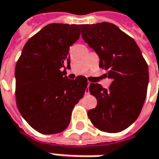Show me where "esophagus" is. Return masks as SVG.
Returning a JSON list of instances; mask_svg holds the SVG:
<instances>
[{
    "instance_id": "34e87169",
    "label": "esophagus",
    "mask_w": 159,
    "mask_h": 159,
    "mask_svg": "<svg viewBox=\"0 0 159 159\" xmlns=\"http://www.w3.org/2000/svg\"><path fill=\"white\" fill-rule=\"evenodd\" d=\"M90 82H88V87L90 86ZM85 94H89V88H88V90H86V91H85Z\"/></svg>"
}]
</instances>
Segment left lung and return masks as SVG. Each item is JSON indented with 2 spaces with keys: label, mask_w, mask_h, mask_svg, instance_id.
<instances>
[{
  "label": "left lung",
  "mask_w": 159,
  "mask_h": 159,
  "mask_svg": "<svg viewBox=\"0 0 159 159\" xmlns=\"http://www.w3.org/2000/svg\"><path fill=\"white\" fill-rule=\"evenodd\" d=\"M82 37L99 57V67L112 80L109 89L90 84L98 100L88 111L91 123L107 133L120 132L139 116L147 95L149 69L134 39L113 24L103 22L80 26Z\"/></svg>",
  "instance_id": "obj_1"
}]
</instances>
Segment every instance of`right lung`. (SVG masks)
I'll use <instances>...</instances> for the list:
<instances>
[{
	"mask_svg": "<svg viewBox=\"0 0 159 159\" xmlns=\"http://www.w3.org/2000/svg\"><path fill=\"white\" fill-rule=\"evenodd\" d=\"M80 25L50 24L26 42L16 69V99L21 115L44 134L67 129L75 105L84 95L87 78L67 77L69 47L79 39Z\"/></svg>",
	"mask_w": 159,
	"mask_h": 159,
	"instance_id": "1",
	"label": "right lung"
}]
</instances>
